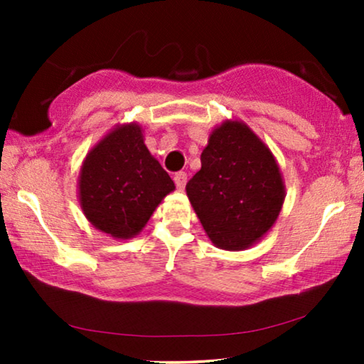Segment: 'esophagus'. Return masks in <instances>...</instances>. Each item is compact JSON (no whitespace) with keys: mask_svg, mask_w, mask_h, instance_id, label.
Wrapping results in <instances>:
<instances>
[{"mask_svg":"<svg viewBox=\"0 0 364 364\" xmlns=\"http://www.w3.org/2000/svg\"><path fill=\"white\" fill-rule=\"evenodd\" d=\"M173 182H176L178 191H183V187H186V183H187V173L186 172H177L176 176H173Z\"/></svg>","mask_w":364,"mask_h":364,"instance_id":"obj_1","label":"esophagus"}]
</instances>
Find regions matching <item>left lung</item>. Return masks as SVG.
Instances as JSON below:
<instances>
[{"label": "left lung", "instance_id": "8db88e82", "mask_svg": "<svg viewBox=\"0 0 364 364\" xmlns=\"http://www.w3.org/2000/svg\"><path fill=\"white\" fill-rule=\"evenodd\" d=\"M202 167L186 191L213 245L245 250L270 232L285 200V182L270 149L245 122L213 127Z\"/></svg>", "mask_w": 364, "mask_h": 364}]
</instances>
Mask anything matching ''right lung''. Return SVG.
I'll use <instances>...</instances> for the list:
<instances>
[{"label":"right lung","mask_w":364,"mask_h":364,"mask_svg":"<svg viewBox=\"0 0 364 364\" xmlns=\"http://www.w3.org/2000/svg\"><path fill=\"white\" fill-rule=\"evenodd\" d=\"M176 183L144 144L137 122L117 124L84 159L77 197L92 227L117 240L136 237Z\"/></svg>","instance_id":"right-lung-1"}]
</instances>
